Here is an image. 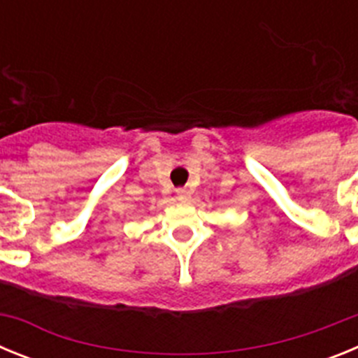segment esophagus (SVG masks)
<instances>
[{"mask_svg": "<svg viewBox=\"0 0 358 358\" xmlns=\"http://www.w3.org/2000/svg\"><path fill=\"white\" fill-rule=\"evenodd\" d=\"M176 192H177V197H179V201L185 202V201H188V199H189V192L186 188H177Z\"/></svg>", "mask_w": 358, "mask_h": 358, "instance_id": "esophagus-1", "label": "esophagus"}]
</instances>
